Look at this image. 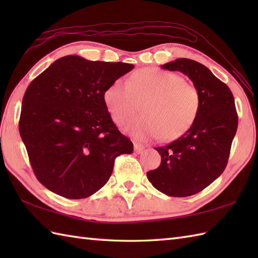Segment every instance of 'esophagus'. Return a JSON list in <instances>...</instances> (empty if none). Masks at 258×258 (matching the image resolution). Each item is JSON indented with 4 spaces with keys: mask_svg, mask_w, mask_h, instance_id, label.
<instances>
[{
    "mask_svg": "<svg viewBox=\"0 0 258 258\" xmlns=\"http://www.w3.org/2000/svg\"><path fill=\"white\" fill-rule=\"evenodd\" d=\"M144 149H145L144 145H142L140 143H134V151L138 153V154H140V153L143 152Z\"/></svg>",
    "mask_w": 258,
    "mask_h": 258,
    "instance_id": "esophagus-1",
    "label": "esophagus"
}]
</instances>
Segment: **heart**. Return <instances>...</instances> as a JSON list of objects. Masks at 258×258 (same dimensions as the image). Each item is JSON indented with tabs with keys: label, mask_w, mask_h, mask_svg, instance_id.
I'll use <instances>...</instances> for the list:
<instances>
[{
	"label": "heart",
	"mask_w": 258,
	"mask_h": 258,
	"mask_svg": "<svg viewBox=\"0 0 258 258\" xmlns=\"http://www.w3.org/2000/svg\"><path fill=\"white\" fill-rule=\"evenodd\" d=\"M104 102L112 118L127 123L144 103L143 117L125 126L134 138L174 141L194 124L201 107L197 87L180 75L156 68L136 71L127 80L117 79L104 92Z\"/></svg>",
	"instance_id": "obj_1"
}]
</instances>
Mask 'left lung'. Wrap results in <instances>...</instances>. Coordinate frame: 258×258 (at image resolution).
Segmentation results:
<instances>
[{
  "mask_svg": "<svg viewBox=\"0 0 258 258\" xmlns=\"http://www.w3.org/2000/svg\"><path fill=\"white\" fill-rule=\"evenodd\" d=\"M162 69L187 75L200 91L201 107L187 132L171 144L156 147L161 165L146 175L162 193L186 197L203 190L224 172L238 116L231 90L205 65L177 58Z\"/></svg>",
  "mask_w": 258,
  "mask_h": 258,
  "instance_id": "left-lung-1",
  "label": "left lung"
}]
</instances>
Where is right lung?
<instances>
[{"label":"right lung","instance_id":"right-lung-1","mask_svg":"<svg viewBox=\"0 0 258 258\" xmlns=\"http://www.w3.org/2000/svg\"><path fill=\"white\" fill-rule=\"evenodd\" d=\"M133 69L68 55L31 82L19 128L33 172L47 189L70 200L89 197L107 183L115 158L133 152L103 97L112 82Z\"/></svg>","mask_w":258,"mask_h":258}]
</instances>
